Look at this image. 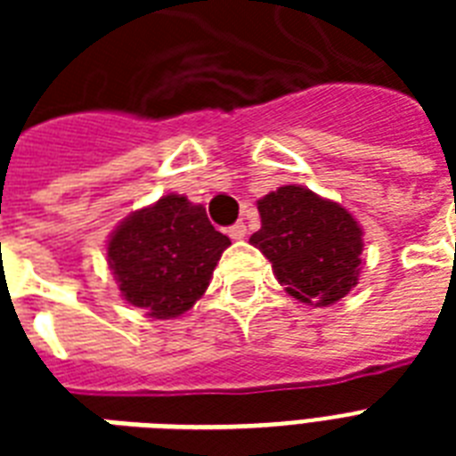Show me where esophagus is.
Here are the masks:
<instances>
[{
  "mask_svg": "<svg viewBox=\"0 0 456 456\" xmlns=\"http://www.w3.org/2000/svg\"><path fill=\"white\" fill-rule=\"evenodd\" d=\"M229 236H232V239H236V241H239V239H243V236H246V224H243V222H236V224H232V227H229Z\"/></svg>",
  "mask_w": 456,
  "mask_h": 456,
  "instance_id": "1",
  "label": "esophagus"
}]
</instances>
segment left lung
Masks as SVG:
<instances>
[{"label": "left lung", "mask_w": 456, "mask_h": 456, "mask_svg": "<svg viewBox=\"0 0 456 456\" xmlns=\"http://www.w3.org/2000/svg\"><path fill=\"white\" fill-rule=\"evenodd\" d=\"M263 227L250 236L272 263L284 291L300 303L326 307L357 284L362 229L346 208L305 186H279L257 200Z\"/></svg>", "instance_id": "left-lung-1"}]
</instances>
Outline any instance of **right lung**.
I'll return each instance as SVG.
<instances>
[{
	"mask_svg": "<svg viewBox=\"0 0 456 456\" xmlns=\"http://www.w3.org/2000/svg\"><path fill=\"white\" fill-rule=\"evenodd\" d=\"M227 246L206 208L167 193L120 222L110 234L109 267L127 303L153 319H172L206 293Z\"/></svg>",
	"mask_w": 456,
	"mask_h": 456,
	"instance_id": "obj_1",
	"label": "right lung"
}]
</instances>
